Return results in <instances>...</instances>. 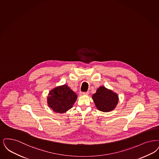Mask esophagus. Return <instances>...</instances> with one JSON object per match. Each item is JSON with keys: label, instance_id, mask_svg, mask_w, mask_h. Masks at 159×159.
<instances>
[{"label": "esophagus", "instance_id": "1", "mask_svg": "<svg viewBox=\"0 0 159 159\" xmlns=\"http://www.w3.org/2000/svg\"><path fill=\"white\" fill-rule=\"evenodd\" d=\"M88 95H89L88 92H80V96Z\"/></svg>", "mask_w": 159, "mask_h": 159}]
</instances>
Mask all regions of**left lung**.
Instances as JSON below:
<instances>
[{
	"instance_id": "1",
	"label": "left lung",
	"mask_w": 159,
	"mask_h": 159,
	"mask_svg": "<svg viewBox=\"0 0 159 159\" xmlns=\"http://www.w3.org/2000/svg\"><path fill=\"white\" fill-rule=\"evenodd\" d=\"M92 99L96 108L103 112L113 111L119 101L117 93L103 86L97 89L92 95Z\"/></svg>"
}]
</instances>
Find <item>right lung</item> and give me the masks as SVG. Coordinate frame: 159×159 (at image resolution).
<instances>
[{
    "mask_svg": "<svg viewBox=\"0 0 159 159\" xmlns=\"http://www.w3.org/2000/svg\"><path fill=\"white\" fill-rule=\"evenodd\" d=\"M47 104L56 113H65L73 107L77 98L76 93L67 84L58 86L49 92Z\"/></svg>",
    "mask_w": 159,
    "mask_h": 159,
    "instance_id": "add662e5",
    "label": "right lung"
}]
</instances>
